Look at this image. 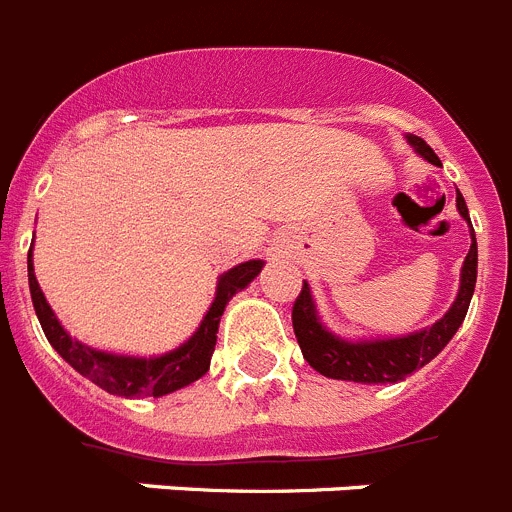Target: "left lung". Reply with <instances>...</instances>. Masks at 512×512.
<instances>
[{"instance_id":"1","label":"left lung","mask_w":512,"mask_h":512,"mask_svg":"<svg viewBox=\"0 0 512 512\" xmlns=\"http://www.w3.org/2000/svg\"><path fill=\"white\" fill-rule=\"evenodd\" d=\"M407 139L428 162L441 164V159L435 157V151L420 136H407ZM456 206H459L461 216L469 221V208H466L461 193H456ZM474 286H477V239H474V229H471V250L464 260V268H461L459 296H456L446 317L438 319L430 330L397 337V340H340L319 324L309 286L304 283L301 293L293 301V332H296L306 363L327 379L355 381V384H397L404 376H410L412 371L433 361L435 355L446 348L448 340L456 335V330L464 322L466 311H469Z\"/></svg>"}]
</instances>
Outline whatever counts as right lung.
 I'll return each mask as SVG.
<instances>
[{
    "label": "right lung",
    "mask_w": 512,
    "mask_h": 512,
    "mask_svg": "<svg viewBox=\"0 0 512 512\" xmlns=\"http://www.w3.org/2000/svg\"><path fill=\"white\" fill-rule=\"evenodd\" d=\"M262 270V260L242 262L237 268H231L229 273L221 275L219 288H216V299H213L211 309H208L206 319L201 322L198 332L190 337L182 348L172 350L159 358H126V355H110L100 353V350L84 348L82 342L71 340L59 324V319L53 317L51 306L46 304L41 286L35 281L33 273V247L28 252V281H30V296H33L35 314L41 322L43 332H46L48 342L53 350L69 363L74 371L97 384L100 389L118 394V397H164L172 391L190 386L198 381L203 373L211 366V355L216 348V332H219L221 314H224L226 304L237 291H242L247 283L255 278Z\"/></svg>",
    "instance_id": "add662e5"
}]
</instances>
